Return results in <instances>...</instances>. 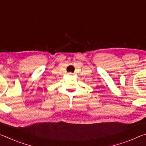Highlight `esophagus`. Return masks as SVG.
<instances>
[{"label": "esophagus", "mask_w": 146, "mask_h": 146, "mask_svg": "<svg viewBox=\"0 0 146 146\" xmlns=\"http://www.w3.org/2000/svg\"><path fill=\"white\" fill-rule=\"evenodd\" d=\"M68 74H69V75H72V73H68Z\"/></svg>", "instance_id": "1"}]
</instances>
